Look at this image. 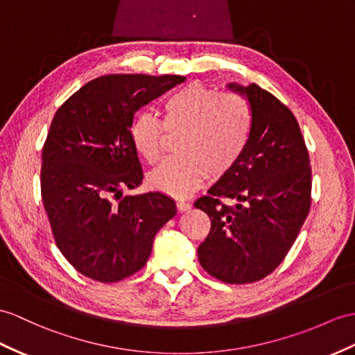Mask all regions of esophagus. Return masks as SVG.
<instances>
[{
    "label": "esophagus",
    "instance_id": "esophagus-1",
    "mask_svg": "<svg viewBox=\"0 0 355 355\" xmlns=\"http://www.w3.org/2000/svg\"><path fill=\"white\" fill-rule=\"evenodd\" d=\"M176 206H178V209H179L180 212H187V211L191 209V203L184 200V198H180V200H178V202H176Z\"/></svg>",
    "mask_w": 355,
    "mask_h": 355
}]
</instances>
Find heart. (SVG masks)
<instances>
[{
	"instance_id": "b5f03b06",
	"label": "heart",
	"mask_w": 355,
	"mask_h": 355,
	"mask_svg": "<svg viewBox=\"0 0 355 355\" xmlns=\"http://www.w3.org/2000/svg\"><path fill=\"white\" fill-rule=\"evenodd\" d=\"M179 155L149 175V184L170 196L196 191L207 176L221 178L243 157L252 134V110L235 93L191 83L162 102V122L153 112L138 111L129 125L134 149L150 164L159 161L166 131H179Z\"/></svg>"
}]
</instances>
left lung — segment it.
Instances as JSON below:
<instances>
[{"mask_svg": "<svg viewBox=\"0 0 355 355\" xmlns=\"http://www.w3.org/2000/svg\"><path fill=\"white\" fill-rule=\"evenodd\" d=\"M229 89L247 99L252 134L236 166L194 203L211 218L197 253L212 277L244 284L271 274L295 243L312 205V167L297 119L283 102L254 83Z\"/></svg>", "mask_w": 355, "mask_h": 355, "instance_id": "left-lung-1", "label": "left lung"}]
</instances>
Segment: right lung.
Wrapping results in <instances>:
<instances>
[{
    "label": "right lung",
    "instance_id": "add662e5",
    "mask_svg": "<svg viewBox=\"0 0 355 355\" xmlns=\"http://www.w3.org/2000/svg\"><path fill=\"white\" fill-rule=\"evenodd\" d=\"M184 81L103 75L57 110L42 149V202L58 250L85 277L112 283L140 271L155 235L176 215L166 194L122 197V189L144 178L129 138L137 110Z\"/></svg>",
    "mask_w": 355,
    "mask_h": 355
}]
</instances>
